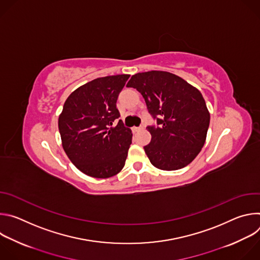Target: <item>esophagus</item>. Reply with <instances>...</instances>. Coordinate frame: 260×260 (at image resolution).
<instances>
[{
	"label": "esophagus",
	"instance_id": "esophagus-1",
	"mask_svg": "<svg viewBox=\"0 0 260 260\" xmlns=\"http://www.w3.org/2000/svg\"><path fill=\"white\" fill-rule=\"evenodd\" d=\"M142 128H143L142 126H139V127L134 126V127H133V131H134V132H139V131H140V129H142Z\"/></svg>",
	"mask_w": 260,
	"mask_h": 260
}]
</instances>
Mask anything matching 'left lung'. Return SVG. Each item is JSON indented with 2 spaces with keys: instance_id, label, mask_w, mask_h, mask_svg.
<instances>
[{
  "instance_id": "obj_1",
  "label": "left lung",
  "mask_w": 260,
  "mask_h": 260,
  "mask_svg": "<svg viewBox=\"0 0 260 260\" xmlns=\"http://www.w3.org/2000/svg\"><path fill=\"white\" fill-rule=\"evenodd\" d=\"M143 95L157 126H147L150 143L144 147L150 162L164 171L189 165L201 152L210 113L201 91L175 74L149 71L132 76L126 84Z\"/></svg>"
}]
</instances>
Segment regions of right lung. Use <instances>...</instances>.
Returning <instances> with one entry per match:
<instances>
[{"instance_id":"right-lung-1","label":"right lung","mask_w":260,"mask_h":260,"mask_svg":"<svg viewBox=\"0 0 260 260\" xmlns=\"http://www.w3.org/2000/svg\"><path fill=\"white\" fill-rule=\"evenodd\" d=\"M129 75L96 78L74 90L66 100L58 117L62 148L79 171L105 179L124 167L133 134L116 108L119 92Z\"/></svg>"}]
</instances>
